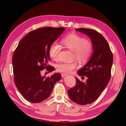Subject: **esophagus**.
<instances>
[{"mask_svg": "<svg viewBox=\"0 0 126 126\" xmlns=\"http://www.w3.org/2000/svg\"><path fill=\"white\" fill-rule=\"evenodd\" d=\"M67 75H68V74H67L64 73H61L62 77H65V76H67Z\"/></svg>", "mask_w": 126, "mask_h": 126, "instance_id": "34e87169", "label": "esophagus"}]
</instances>
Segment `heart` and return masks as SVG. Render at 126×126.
Returning a JSON list of instances; mask_svg holds the SVG:
<instances>
[{
	"mask_svg": "<svg viewBox=\"0 0 126 126\" xmlns=\"http://www.w3.org/2000/svg\"><path fill=\"white\" fill-rule=\"evenodd\" d=\"M61 42L63 46L71 51H73V59L78 60L84 64L91 58L93 51V46L91 41L76 34H69L63 37ZM60 50L59 44L56 42H52L49 47L48 52L49 56L53 60L58 59ZM78 66L76 60L70 63L62 62L56 66L57 70L61 72L70 73Z\"/></svg>",
	"mask_w": 126,
	"mask_h": 126,
	"instance_id": "obj_1",
	"label": "heart"
}]
</instances>
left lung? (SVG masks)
<instances>
[{
  "label": "left lung",
  "instance_id": "1",
  "mask_svg": "<svg viewBox=\"0 0 126 126\" xmlns=\"http://www.w3.org/2000/svg\"><path fill=\"white\" fill-rule=\"evenodd\" d=\"M76 30L87 35L93 46V55L89 62L78 71L79 76L87 77L85 82L77 78L76 85L68 90L70 98L75 103L85 105L96 101L109 83L111 76L113 56L103 36L97 31L84 28Z\"/></svg>",
  "mask_w": 126,
  "mask_h": 126
}]
</instances>
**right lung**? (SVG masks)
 I'll return each mask as SVG.
<instances>
[{
  "label": "right lung",
  "instance_id": "obj_1",
  "mask_svg": "<svg viewBox=\"0 0 126 126\" xmlns=\"http://www.w3.org/2000/svg\"><path fill=\"white\" fill-rule=\"evenodd\" d=\"M65 30L64 27H50L34 30L21 40L15 50L12 57L14 83L29 102L37 103L47 99L61 79L58 73L46 77L41 72L45 69L49 72L54 70L48 64L51 60L49 48Z\"/></svg>",
  "mask_w": 126,
  "mask_h": 126
}]
</instances>
